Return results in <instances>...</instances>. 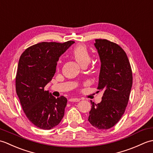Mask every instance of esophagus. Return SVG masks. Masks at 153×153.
<instances>
[{
    "label": "esophagus",
    "instance_id": "esophagus-1",
    "mask_svg": "<svg viewBox=\"0 0 153 153\" xmlns=\"http://www.w3.org/2000/svg\"><path fill=\"white\" fill-rule=\"evenodd\" d=\"M70 102H79V99L77 98H71L69 99Z\"/></svg>",
    "mask_w": 153,
    "mask_h": 153
}]
</instances>
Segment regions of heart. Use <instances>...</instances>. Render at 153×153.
<instances>
[{
  "label": "heart",
  "mask_w": 153,
  "mask_h": 153,
  "mask_svg": "<svg viewBox=\"0 0 153 153\" xmlns=\"http://www.w3.org/2000/svg\"><path fill=\"white\" fill-rule=\"evenodd\" d=\"M72 55L80 65L88 64L91 60V54L86 46L84 45H78L72 50ZM61 62L59 60L58 62V66Z\"/></svg>",
  "instance_id": "b5f03b06"
}]
</instances>
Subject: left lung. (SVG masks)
Masks as SVG:
<instances>
[{"mask_svg":"<svg viewBox=\"0 0 153 153\" xmlns=\"http://www.w3.org/2000/svg\"><path fill=\"white\" fill-rule=\"evenodd\" d=\"M100 60L97 89L103 91L101 102L91 101L88 120L99 129L111 128L125 112L132 87L131 68L125 51L106 39H95Z\"/></svg>","mask_w":153,"mask_h":153,"instance_id":"left-lung-1","label":"left lung"}]
</instances>
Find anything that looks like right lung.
I'll return each instance as SVG.
<instances>
[{"mask_svg":"<svg viewBox=\"0 0 153 153\" xmlns=\"http://www.w3.org/2000/svg\"><path fill=\"white\" fill-rule=\"evenodd\" d=\"M75 43L42 42L27 48L19 58L16 76V93L29 120L43 129L56 126L64 115L67 99H56L45 87L56 72L60 56Z\"/></svg>","mask_w":153,"mask_h":153,"instance_id":"add662e5","label":"right lung"}]
</instances>
